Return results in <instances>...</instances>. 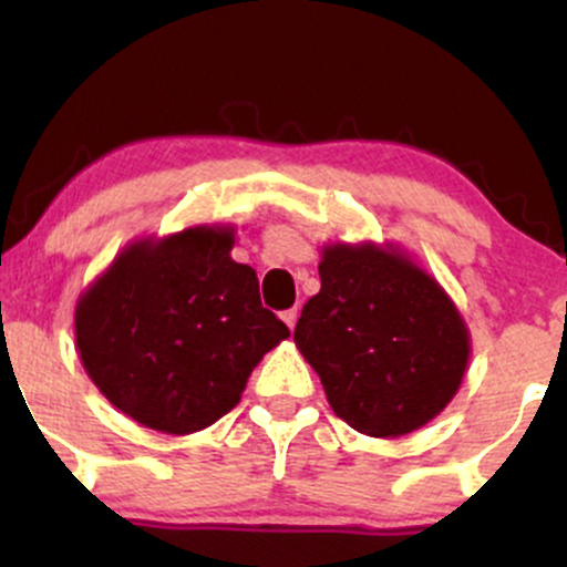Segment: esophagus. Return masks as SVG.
Here are the masks:
<instances>
[{
    "mask_svg": "<svg viewBox=\"0 0 567 567\" xmlns=\"http://www.w3.org/2000/svg\"><path fill=\"white\" fill-rule=\"evenodd\" d=\"M282 322L288 324L290 330H296V322H298V309H288V311H282Z\"/></svg>",
    "mask_w": 567,
    "mask_h": 567,
    "instance_id": "34e87169",
    "label": "esophagus"
}]
</instances>
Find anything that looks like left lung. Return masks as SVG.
<instances>
[{"label":"left lung","mask_w":567,"mask_h":567,"mask_svg":"<svg viewBox=\"0 0 567 567\" xmlns=\"http://www.w3.org/2000/svg\"><path fill=\"white\" fill-rule=\"evenodd\" d=\"M322 288L296 341L338 419L368 437H402L451 405L472 357L464 315L396 243H328Z\"/></svg>","instance_id":"1"}]
</instances>
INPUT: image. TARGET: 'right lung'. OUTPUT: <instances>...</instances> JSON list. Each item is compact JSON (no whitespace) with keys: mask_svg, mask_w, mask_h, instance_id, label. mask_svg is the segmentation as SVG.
Segmentation results:
<instances>
[{"mask_svg":"<svg viewBox=\"0 0 567 567\" xmlns=\"http://www.w3.org/2000/svg\"><path fill=\"white\" fill-rule=\"evenodd\" d=\"M231 224L146 234L116 252L74 309L84 373L116 410L162 434H194L243 400L252 368L290 330L261 306Z\"/></svg>","mask_w":567,"mask_h":567,"instance_id":"obj_1","label":"right lung"}]
</instances>
